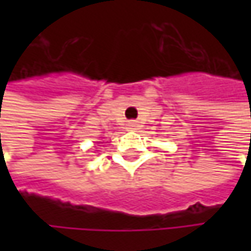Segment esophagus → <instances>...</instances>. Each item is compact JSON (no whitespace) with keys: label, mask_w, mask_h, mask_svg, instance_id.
I'll return each mask as SVG.
<instances>
[{"label":"esophagus","mask_w":251,"mask_h":251,"mask_svg":"<svg viewBox=\"0 0 251 251\" xmlns=\"http://www.w3.org/2000/svg\"><path fill=\"white\" fill-rule=\"evenodd\" d=\"M136 126H138V122H135V121H129L127 122V127L129 129H136Z\"/></svg>","instance_id":"34e87169"}]
</instances>
